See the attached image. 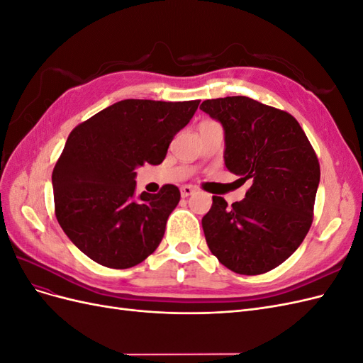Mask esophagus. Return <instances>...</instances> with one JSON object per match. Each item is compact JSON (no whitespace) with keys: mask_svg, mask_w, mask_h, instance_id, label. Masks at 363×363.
Returning <instances> with one entry per match:
<instances>
[{"mask_svg":"<svg viewBox=\"0 0 363 363\" xmlns=\"http://www.w3.org/2000/svg\"><path fill=\"white\" fill-rule=\"evenodd\" d=\"M194 192H195V188H194V186H191V184H184V186H182V188H180V194H182L183 199L192 195Z\"/></svg>","mask_w":363,"mask_h":363,"instance_id":"esophagus-1","label":"esophagus"}]
</instances>
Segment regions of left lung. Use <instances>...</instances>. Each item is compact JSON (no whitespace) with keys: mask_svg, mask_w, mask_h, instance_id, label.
<instances>
[{"mask_svg":"<svg viewBox=\"0 0 363 363\" xmlns=\"http://www.w3.org/2000/svg\"><path fill=\"white\" fill-rule=\"evenodd\" d=\"M200 108L224 128V163L250 180L245 199L228 206L212 196L201 224L212 255L224 267L257 276L279 267L312 225L320 163L288 112L248 96L206 100Z\"/></svg>","mask_w":363,"mask_h":363,"instance_id":"1","label":"left lung"}]
</instances>
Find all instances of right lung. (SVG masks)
I'll return each instance as SVG.
<instances>
[{
	"mask_svg": "<svg viewBox=\"0 0 363 363\" xmlns=\"http://www.w3.org/2000/svg\"><path fill=\"white\" fill-rule=\"evenodd\" d=\"M199 104L124 100L71 131L52 171L54 204L65 235L87 257L125 269L159 247L180 191L164 184L138 195L135 169L163 162Z\"/></svg>",
	"mask_w": 363,
	"mask_h": 363,
	"instance_id": "1",
	"label": "right lung"
}]
</instances>
